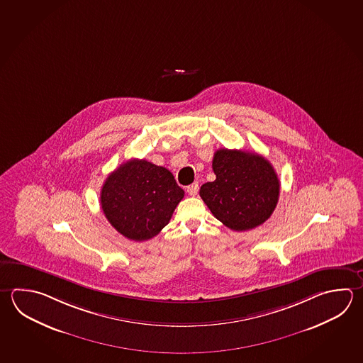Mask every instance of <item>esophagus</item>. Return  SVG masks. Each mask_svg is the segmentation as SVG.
Segmentation results:
<instances>
[{"label": "esophagus", "mask_w": 363, "mask_h": 363, "mask_svg": "<svg viewBox=\"0 0 363 363\" xmlns=\"http://www.w3.org/2000/svg\"><path fill=\"white\" fill-rule=\"evenodd\" d=\"M187 192L190 196H196L199 192V185L196 182H194L192 185L187 186Z\"/></svg>", "instance_id": "1"}]
</instances>
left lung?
Listing matches in <instances>:
<instances>
[{"mask_svg": "<svg viewBox=\"0 0 363 363\" xmlns=\"http://www.w3.org/2000/svg\"><path fill=\"white\" fill-rule=\"evenodd\" d=\"M212 168L216 179L200 187V196L225 226L247 231L271 217L280 196V181L266 157L219 149Z\"/></svg>", "mask_w": 363, "mask_h": 363, "instance_id": "left-lung-1", "label": "left lung"}]
</instances>
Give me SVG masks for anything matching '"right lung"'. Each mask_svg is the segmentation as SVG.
I'll return each mask as SVG.
<instances>
[{
  "label": "right lung",
  "mask_w": 363,
  "mask_h": 363,
  "mask_svg": "<svg viewBox=\"0 0 363 363\" xmlns=\"http://www.w3.org/2000/svg\"><path fill=\"white\" fill-rule=\"evenodd\" d=\"M184 195L167 168L145 159H130L105 179L100 201L105 217L118 233L145 241L169 223Z\"/></svg>",
  "instance_id": "1"
}]
</instances>
